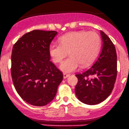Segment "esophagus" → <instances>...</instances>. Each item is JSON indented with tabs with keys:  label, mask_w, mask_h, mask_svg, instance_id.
Segmentation results:
<instances>
[{
	"label": "esophagus",
	"mask_w": 129,
	"mask_h": 129,
	"mask_svg": "<svg viewBox=\"0 0 129 129\" xmlns=\"http://www.w3.org/2000/svg\"><path fill=\"white\" fill-rule=\"evenodd\" d=\"M70 76V74H66V73H64V74H63V78L66 79L67 77H68Z\"/></svg>",
	"instance_id": "obj_1"
}]
</instances>
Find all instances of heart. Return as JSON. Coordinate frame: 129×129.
I'll use <instances>...</instances> for the list:
<instances>
[{"mask_svg":"<svg viewBox=\"0 0 129 129\" xmlns=\"http://www.w3.org/2000/svg\"><path fill=\"white\" fill-rule=\"evenodd\" d=\"M59 44H50V56L55 63H59L67 54L59 69L64 73L74 72L82 66L91 63L97 56L100 48V37L93 31H74L68 33L59 39Z\"/></svg>","mask_w":129,"mask_h":129,"instance_id":"obj_1","label":"heart"}]
</instances>
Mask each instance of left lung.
I'll use <instances>...</instances> for the list:
<instances>
[{
	"mask_svg": "<svg viewBox=\"0 0 129 129\" xmlns=\"http://www.w3.org/2000/svg\"><path fill=\"white\" fill-rule=\"evenodd\" d=\"M102 48L98 58L89 69L76 74L75 88L77 98L89 105H97L106 99L113 91L117 76V55L114 45L100 31Z\"/></svg>",
	"mask_w": 129,
	"mask_h": 129,
	"instance_id": "left-lung-1",
	"label": "left lung"
}]
</instances>
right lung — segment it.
Instances as JSON below:
<instances>
[{
  "mask_svg": "<svg viewBox=\"0 0 129 129\" xmlns=\"http://www.w3.org/2000/svg\"><path fill=\"white\" fill-rule=\"evenodd\" d=\"M58 33L34 30L23 35L12 49L11 74L16 92L31 105L45 106L55 98L63 73L52 62L48 48Z\"/></svg>",
  "mask_w": 129,
  "mask_h": 129,
  "instance_id": "obj_1",
  "label": "right lung"
}]
</instances>
